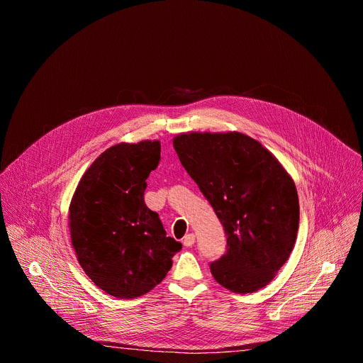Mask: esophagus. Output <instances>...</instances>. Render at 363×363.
<instances>
[{
	"instance_id": "obj_1",
	"label": "esophagus",
	"mask_w": 363,
	"mask_h": 363,
	"mask_svg": "<svg viewBox=\"0 0 363 363\" xmlns=\"http://www.w3.org/2000/svg\"><path fill=\"white\" fill-rule=\"evenodd\" d=\"M182 242H184V245H186V247H191V245L195 242V235H194L192 233H191V234H186V235L184 237Z\"/></svg>"
}]
</instances>
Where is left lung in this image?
Wrapping results in <instances>:
<instances>
[{"instance_id":"8db88e82","label":"left lung","mask_w":363,"mask_h":363,"mask_svg":"<svg viewBox=\"0 0 363 363\" xmlns=\"http://www.w3.org/2000/svg\"><path fill=\"white\" fill-rule=\"evenodd\" d=\"M172 143L227 234L225 254L210 267L214 279L240 294L266 287L297 238L293 178L266 146L240 132H184Z\"/></svg>"}]
</instances>
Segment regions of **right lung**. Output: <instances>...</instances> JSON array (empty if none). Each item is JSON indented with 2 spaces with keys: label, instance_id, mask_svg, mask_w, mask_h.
<instances>
[{
  "label": "right lung",
  "instance_id": "add662e5",
  "mask_svg": "<svg viewBox=\"0 0 363 363\" xmlns=\"http://www.w3.org/2000/svg\"><path fill=\"white\" fill-rule=\"evenodd\" d=\"M160 161V140L113 145L87 168L70 201L77 262L99 289L118 298L139 297L160 284L182 248L143 199Z\"/></svg>",
  "mask_w": 363,
  "mask_h": 363
}]
</instances>
